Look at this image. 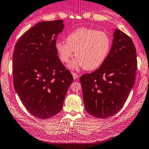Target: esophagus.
Here are the masks:
<instances>
[{
    "mask_svg": "<svg viewBox=\"0 0 149 149\" xmlns=\"http://www.w3.org/2000/svg\"><path fill=\"white\" fill-rule=\"evenodd\" d=\"M72 76H73V78H74V79H77L78 78V75L76 74V73L74 72H72Z\"/></svg>",
    "mask_w": 149,
    "mask_h": 149,
    "instance_id": "1",
    "label": "esophagus"
}]
</instances>
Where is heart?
<instances>
[{"label": "heart", "instance_id": "b5f03b06", "mask_svg": "<svg viewBox=\"0 0 149 149\" xmlns=\"http://www.w3.org/2000/svg\"><path fill=\"white\" fill-rule=\"evenodd\" d=\"M111 47V40L105 32L80 28L67 36L66 42L59 40L55 49L60 60L68 63L75 51L77 59L70 65L72 69L84 67L86 70L98 68L106 60Z\"/></svg>", "mask_w": 149, "mask_h": 149}]
</instances>
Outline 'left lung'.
I'll use <instances>...</instances> for the list:
<instances>
[{"label": "left lung", "instance_id": "1", "mask_svg": "<svg viewBox=\"0 0 149 149\" xmlns=\"http://www.w3.org/2000/svg\"><path fill=\"white\" fill-rule=\"evenodd\" d=\"M136 68V50L132 40L116 29L104 62L97 70L80 77L86 111L100 119L117 113L134 87Z\"/></svg>", "mask_w": 149, "mask_h": 149}]
</instances>
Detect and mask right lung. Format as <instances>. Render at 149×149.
<instances>
[{
    "label": "right lung",
    "instance_id": "add662e5",
    "mask_svg": "<svg viewBox=\"0 0 149 149\" xmlns=\"http://www.w3.org/2000/svg\"><path fill=\"white\" fill-rule=\"evenodd\" d=\"M63 20L37 23L19 38L13 55V84L24 107L38 119L61 111L73 81L55 49Z\"/></svg>",
    "mask_w": 149,
    "mask_h": 149
}]
</instances>
